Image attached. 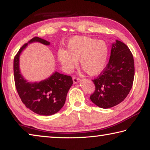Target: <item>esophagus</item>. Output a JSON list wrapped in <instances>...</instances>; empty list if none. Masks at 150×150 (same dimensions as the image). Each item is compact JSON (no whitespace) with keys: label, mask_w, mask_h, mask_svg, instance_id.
<instances>
[{"label":"esophagus","mask_w":150,"mask_h":150,"mask_svg":"<svg viewBox=\"0 0 150 150\" xmlns=\"http://www.w3.org/2000/svg\"><path fill=\"white\" fill-rule=\"evenodd\" d=\"M79 80H80V79L79 77H75V76H73V81L74 83H77Z\"/></svg>","instance_id":"1"}]
</instances>
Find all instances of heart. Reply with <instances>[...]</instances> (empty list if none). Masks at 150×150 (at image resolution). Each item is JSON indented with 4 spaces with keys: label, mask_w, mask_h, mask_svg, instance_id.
Here are the masks:
<instances>
[{
    "label": "heart",
    "mask_w": 150,
    "mask_h": 150,
    "mask_svg": "<svg viewBox=\"0 0 150 150\" xmlns=\"http://www.w3.org/2000/svg\"><path fill=\"white\" fill-rule=\"evenodd\" d=\"M108 55V47L103 40L88 36H74L69 40L67 50L59 49L57 59L65 70L71 72L80 66L87 75H98L105 69Z\"/></svg>",
    "instance_id": "1"
}]
</instances>
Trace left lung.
<instances>
[{"instance_id": "left-lung-1", "label": "left lung", "mask_w": 150, "mask_h": 150, "mask_svg": "<svg viewBox=\"0 0 150 150\" xmlns=\"http://www.w3.org/2000/svg\"><path fill=\"white\" fill-rule=\"evenodd\" d=\"M134 78L133 55L126 44L116 40L112 46L108 64L93 80L95 90L90 96L91 101L103 108L118 105L130 93Z\"/></svg>"}]
</instances>
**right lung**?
Masks as SVG:
<instances>
[{"label": "right lung", "mask_w": 150, "mask_h": 150, "mask_svg": "<svg viewBox=\"0 0 150 150\" xmlns=\"http://www.w3.org/2000/svg\"><path fill=\"white\" fill-rule=\"evenodd\" d=\"M38 42L44 45L50 43L38 37H34L29 43ZM28 44L19 50L14 58L15 86L20 98L25 106L40 115L50 116L60 110L64 105L66 96L73 84L71 76L55 71L47 79L39 83H28L20 74L19 57Z\"/></svg>", "instance_id": "1"}]
</instances>
